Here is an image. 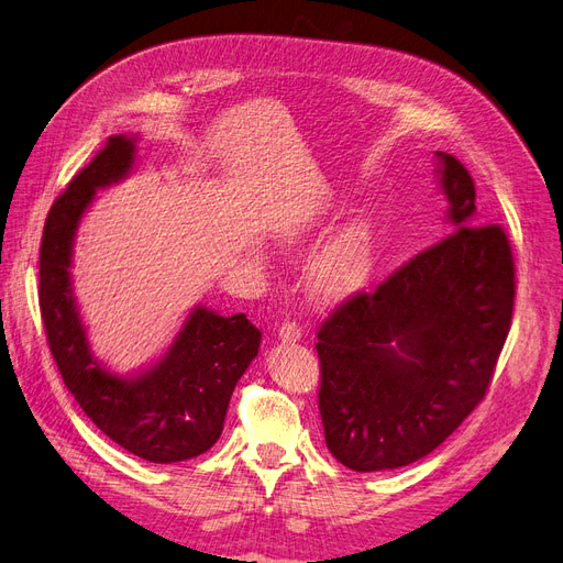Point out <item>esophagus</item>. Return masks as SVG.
<instances>
[{"label": "esophagus", "mask_w": 563, "mask_h": 563, "mask_svg": "<svg viewBox=\"0 0 563 563\" xmlns=\"http://www.w3.org/2000/svg\"><path fill=\"white\" fill-rule=\"evenodd\" d=\"M277 335H279L282 343H296V340H300V335H302V329H300V323H296V321H284Z\"/></svg>", "instance_id": "34e87169"}]
</instances>
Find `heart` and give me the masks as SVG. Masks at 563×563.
I'll return each instance as SVG.
<instances>
[{
	"label": "heart",
	"mask_w": 563,
	"mask_h": 563,
	"mask_svg": "<svg viewBox=\"0 0 563 563\" xmlns=\"http://www.w3.org/2000/svg\"><path fill=\"white\" fill-rule=\"evenodd\" d=\"M321 220L317 209L305 207L286 216L277 225L284 244H296ZM380 230L371 213H356L340 225L323 244L312 265V284L321 298L338 300L352 296L371 282L378 263Z\"/></svg>",
	"instance_id": "heart-1"
}]
</instances>
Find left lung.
<instances>
[{
	"label": "left lung",
	"mask_w": 563,
	"mask_h": 563,
	"mask_svg": "<svg viewBox=\"0 0 563 563\" xmlns=\"http://www.w3.org/2000/svg\"><path fill=\"white\" fill-rule=\"evenodd\" d=\"M434 155L453 232L317 333L323 437L354 472L411 465L451 437L484 399L512 321L507 234L479 225L467 168Z\"/></svg>",
	"instance_id": "8db88e82"
}]
</instances>
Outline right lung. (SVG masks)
<instances>
[{"instance_id": "add662e5", "label": "right lung", "mask_w": 563, "mask_h": 563, "mask_svg": "<svg viewBox=\"0 0 563 563\" xmlns=\"http://www.w3.org/2000/svg\"><path fill=\"white\" fill-rule=\"evenodd\" d=\"M135 143L139 135H112L51 207L40 251V310L51 354L81 411L114 444L168 465L216 444L234 385L258 356L261 331L246 314L223 317L197 305L147 368L117 376L96 360L73 288L75 236L96 192L131 174Z\"/></svg>"}]
</instances>
